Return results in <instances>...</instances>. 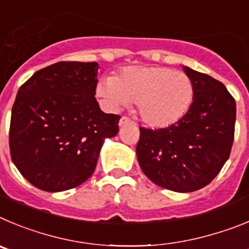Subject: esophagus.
<instances>
[{
  "mask_svg": "<svg viewBox=\"0 0 249 249\" xmlns=\"http://www.w3.org/2000/svg\"><path fill=\"white\" fill-rule=\"evenodd\" d=\"M129 124H131V120H130L127 116H122V118H120L119 120L120 126H125V125H129Z\"/></svg>",
  "mask_w": 249,
  "mask_h": 249,
  "instance_id": "1",
  "label": "esophagus"
}]
</instances>
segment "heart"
Listing matches in <instances>:
<instances>
[{"label": "heart", "mask_w": 249, "mask_h": 249, "mask_svg": "<svg viewBox=\"0 0 249 249\" xmlns=\"http://www.w3.org/2000/svg\"><path fill=\"white\" fill-rule=\"evenodd\" d=\"M97 93L113 108L135 102L144 124L166 127L190 110L195 88L189 75L169 67H129L100 80Z\"/></svg>", "instance_id": "obj_1"}]
</instances>
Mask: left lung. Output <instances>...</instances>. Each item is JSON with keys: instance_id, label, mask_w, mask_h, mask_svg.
Returning <instances> with one entry per match:
<instances>
[{"instance_id": "obj_1", "label": "left lung", "mask_w": 249, "mask_h": 249, "mask_svg": "<svg viewBox=\"0 0 249 249\" xmlns=\"http://www.w3.org/2000/svg\"><path fill=\"white\" fill-rule=\"evenodd\" d=\"M183 71L194 83L191 108L167 127H140L136 155L154 183L171 191L192 192L211 182L230 158L236 102L214 78L189 67Z\"/></svg>"}]
</instances>
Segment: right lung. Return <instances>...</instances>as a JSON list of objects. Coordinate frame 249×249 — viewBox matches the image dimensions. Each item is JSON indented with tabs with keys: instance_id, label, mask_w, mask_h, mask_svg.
<instances>
[{
	"instance_id": "1",
	"label": "right lung",
	"mask_w": 249,
	"mask_h": 249,
	"mask_svg": "<svg viewBox=\"0 0 249 249\" xmlns=\"http://www.w3.org/2000/svg\"><path fill=\"white\" fill-rule=\"evenodd\" d=\"M95 62H58L39 69L18 89L10 124L11 159L37 189L60 192L88 180L120 116L95 99Z\"/></svg>"
}]
</instances>
